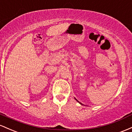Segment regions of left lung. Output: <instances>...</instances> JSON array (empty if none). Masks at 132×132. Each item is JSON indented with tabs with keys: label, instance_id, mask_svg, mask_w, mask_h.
<instances>
[{
	"label": "left lung",
	"instance_id": "1",
	"mask_svg": "<svg viewBox=\"0 0 132 132\" xmlns=\"http://www.w3.org/2000/svg\"><path fill=\"white\" fill-rule=\"evenodd\" d=\"M76 100H77V101L78 102H78V100H77V99H76ZM79 103H80V102H79ZM80 103V104H81V105H82V103Z\"/></svg>",
	"mask_w": 132,
	"mask_h": 132
}]
</instances>
